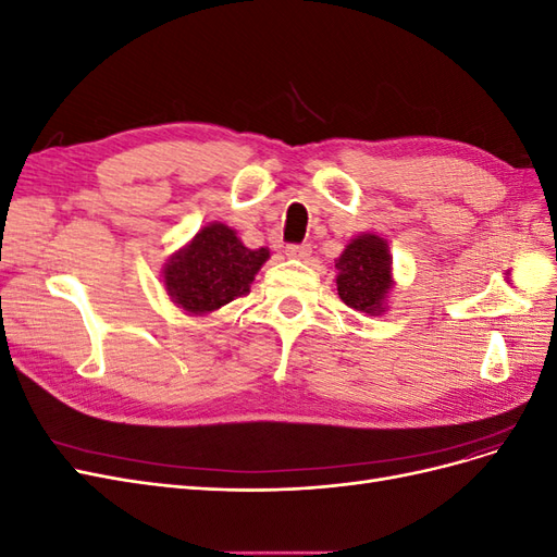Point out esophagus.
I'll list each match as a JSON object with an SVG mask.
<instances>
[{"instance_id":"esophagus-1","label":"esophagus","mask_w":557,"mask_h":557,"mask_svg":"<svg viewBox=\"0 0 557 557\" xmlns=\"http://www.w3.org/2000/svg\"><path fill=\"white\" fill-rule=\"evenodd\" d=\"M285 256L293 260H307L311 256V246L309 244H290V246H285Z\"/></svg>"}]
</instances>
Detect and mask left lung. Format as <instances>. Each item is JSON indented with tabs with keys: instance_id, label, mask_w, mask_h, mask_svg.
Wrapping results in <instances>:
<instances>
[{
	"instance_id": "left-lung-1",
	"label": "left lung",
	"mask_w": 557,
	"mask_h": 557,
	"mask_svg": "<svg viewBox=\"0 0 557 557\" xmlns=\"http://www.w3.org/2000/svg\"><path fill=\"white\" fill-rule=\"evenodd\" d=\"M336 267V293L346 307L367 315H383L387 297L393 293V256L391 246L374 232L352 237Z\"/></svg>"
}]
</instances>
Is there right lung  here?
Segmentation results:
<instances>
[{
  "mask_svg": "<svg viewBox=\"0 0 557 557\" xmlns=\"http://www.w3.org/2000/svg\"><path fill=\"white\" fill-rule=\"evenodd\" d=\"M269 248L250 250L225 223H209L162 267L170 299L190 315H209L250 290Z\"/></svg>",
  "mask_w": 557,
  "mask_h": 557,
  "instance_id": "1",
  "label": "right lung"
}]
</instances>
